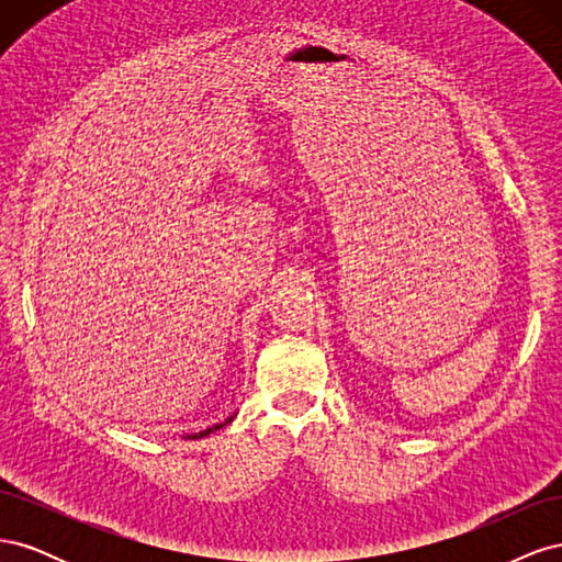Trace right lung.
<instances>
[{
  "instance_id": "obj_1",
  "label": "right lung",
  "mask_w": 562,
  "mask_h": 562,
  "mask_svg": "<svg viewBox=\"0 0 562 562\" xmlns=\"http://www.w3.org/2000/svg\"><path fill=\"white\" fill-rule=\"evenodd\" d=\"M232 419V417H229ZM227 419V422H229ZM220 427H223V424H215V427H211V429H206V431H199V434H192V436H187V438H201V436H209V434H213L215 429H220Z\"/></svg>"
}]
</instances>
